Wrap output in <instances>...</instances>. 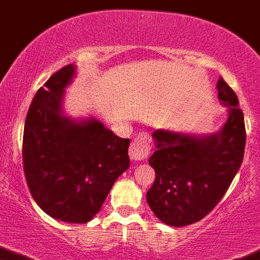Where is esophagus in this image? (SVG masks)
<instances>
[{"mask_svg":"<svg viewBox=\"0 0 260 260\" xmlns=\"http://www.w3.org/2000/svg\"><path fill=\"white\" fill-rule=\"evenodd\" d=\"M150 154V145L146 139H137L131 144L129 158L132 160H145Z\"/></svg>","mask_w":260,"mask_h":260,"instance_id":"1","label":"esophagus"}]
</instances>
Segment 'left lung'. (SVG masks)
Segmentation results:
<instances>
[{
    "label": "left lung",
    "instance_id": "1",
    "mask_svg": "<svg viewBox=\"0 0 260 260\" xmlns=\"http://www.w3.org/2000/svg\"><path fill=\"white\" fill-rule=\"evenodd\" d=\"M217 97L228 106V119L219 132L196 136L156 129L155 151L149 165L155 171L146 193L159 220L172 226L197 223L220 202L244 159L246 131L238 98L223 79Z\"/></svg>",
    "mask_w": 260,
    "mask_h": 260
}]
</instances>
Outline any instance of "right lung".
Returning a JSON list of instances; mask_svg holds the SVG:
<instances>
[{
  "label": "right lung",
  "instance_id": "add662e5",
  "mask_svg": "<svg viewBox=\"0 0 260 260\" xmlns=\"http://www.w3.org/2000/svg\"><path fill=\"white\" fill-rule=\"evenodd\" d=\"M76 67L67 64L37 90L23 133V168L32 197L57 220L88 223L115 180L129 167V139L100 120L62 114L64 88Z\"/></svg>",
  "mask_w": 260,
  "mask_h": 260
}]
</instances>
